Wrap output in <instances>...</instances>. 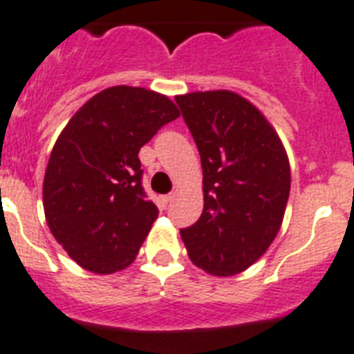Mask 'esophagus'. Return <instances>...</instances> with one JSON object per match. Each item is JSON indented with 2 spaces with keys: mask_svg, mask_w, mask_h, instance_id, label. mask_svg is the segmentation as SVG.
Here are the masks:
<instances>
[{
  "mask_svg": "<svg viewBox=\"0 0 354 354\" xmlns=\"http://www.w3.org/2000/svg\"><path fill=\"white\" fill-rule=\"evenodd\" d=\"M174 200V192H169V194H165V196H162V202L163 205H169V203Z\"/></svg>",
  "mask_w": 354,
  "mask_h": 354,
  "instance_id": "1",
  "label": "esophagus"
}]
</instances>
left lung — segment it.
Here are the masks:
<instances>
[{"label": "left lung", "mask_w": 354, "mask_h": 354, "mask_svg": "<svg viewBox=\"0 0 354 354\" xmlns=\"http://www.w3.org/2000/svg\"><path fill=\"white\" fill-rule=\"evenodd\" d=\"M203 169V212L180 231L189 258L214 277L245 271L286 212L291 169L277 131L245 97L207 91L174 97Z\"/></svg>", "instance_id": "obj_1"}]
</instances>
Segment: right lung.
Instances as JSON below:
<instances>
[{
	"instance_id": "1",
	"label": "right lung",
	"mask_w": 354,
	"mask_h": 354,
	"mask_svg": "<svg viewBox=\"0 0 354 354\" xmlns=\"http://www.w3.org/2000/svg\"><path fill=\"white\" fill-rule=\"evenodd\" d=\"M178 116L167 96L118 85L91 97L63 129L45 171L43 209L77 266L111 274L134 261L158 218L138 152Z\"/></svg>"
}]
</instances>
